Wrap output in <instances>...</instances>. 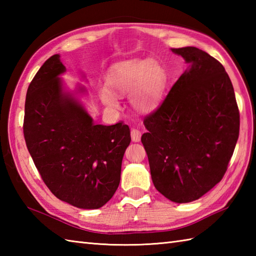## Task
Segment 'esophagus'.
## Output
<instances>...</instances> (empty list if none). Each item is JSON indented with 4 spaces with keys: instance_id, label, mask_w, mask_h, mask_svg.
Masks as SVG:
<instances>
[{
    "instance_id": "obj_1",
    "label": "esophagus",
    "mask_w": 256,
    "mask_h": 256,
    "mask_svg": "<svg viewBox=\"0 0 256 256\" xmlns=\"http://www.w3.org/2000/svg\"><path fill=\"white\" fill-rule=\"evenodd\" d=\"M140 135H142V133H140V131L138 128H133L131 131V138H132L133 142H140Z\"/></svg>"
}]
</instances>
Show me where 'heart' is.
<instances>
[{"mask_svg": "<svg viewBox=\"0 0 256 256\" xmlns=\"http://www.w3.org/2000/svg\"><path fill=\"white\" fill-rule=\"evenodd\" d=\"M165 84L164 70L150 59L130 60L118 66L108 80L110 90H101V100L111 108H118V96H131L133 106L140 112H152L158 106Z\"/></svg>", "mask_w": 256, "mask_h": 256, "instance_id": "obj_1", "label": "heart"}]
</instances>
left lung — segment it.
Masks as SVG:
<instances>
[{
  "label": "left lung",
  "mask_w": 256,
  "mask_h": 256,
  "mask_svg": "<svg viewBox=\"0 0 256 256\" xmlns=\"http://www.w3.org/2000/svg\"><path fill=\"white\" fill-rule=\"evenodd\" d=\"M189 69L144 118L142 143L155 188L174 202L197 200L221 182L236 148L240 112L224 67L196 47L172 48Z\"/></svg>",
  "instance_id": "1"
}]
</instances>
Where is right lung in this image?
Wrapping results in <instances>:
<instances>
[{
    "label": "right lung",
    "mask_w": 256,
    "mask_h": 256,
    "mask_svg": "<svg viewBox=\"0 0 256 256\" xmlns=\"http://www.w3.org/2000/svg\"><path fill=\"white\" fill-rule=\"evenodd\" d=\"M64 72L54 55L32 78L25 101V142L42 182L58 199L98 209L118 187L130 128L123 122L94 124L84 106L62 91L59 74Z\"/></svg>",
    "instance_id": "add662e5"
}]
</instances>
